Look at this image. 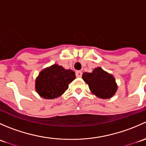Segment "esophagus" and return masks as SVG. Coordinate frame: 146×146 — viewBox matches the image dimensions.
Instances as JSON below:
<instances>
[{"label":"esophagus","mask_w":146,"mask_h":146,"mask_svg":"<svg viewBox=\"0 0 146 146\" xmlns=\"http://www.w3.org/2000/svg\"><path fill=\"white\" fill-rule=\"evenodd\" d=\"M82 71H80V70H78V71H76V77L77 78H81L82 77Z\"/></svg>","instance_id":"obj_1"}]
</instances>
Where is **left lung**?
<instances>
[{
    "label": "left lung",
    "mask_w": 146,
    "mask_h": 146,
    "mask_svg": "<svg viewBox=\"0 0 146 146\" xmlns=\"http://www.w3.org/2000/svg\"><path fill=\"white\" fill-rule=\"evenodd\" d=\"M82 78L92 93L101 99H110L117 91L118 86L114 76L100 67L95 68L92 73L85 72Z\"/></svg>",
    "instance_id": "obj_1"
}]
</instances>
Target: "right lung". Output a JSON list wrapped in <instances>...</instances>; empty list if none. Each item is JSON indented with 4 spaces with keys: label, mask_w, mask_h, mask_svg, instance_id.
Segmentation results:
<instances>
[{
    "label": "right lung",
    "mask_w": 146,
    "mask_h": 146,
    "mask_svg": "<svg viewBox=\"0 0 146 146\" xmlns=\"http://www.w3.org/2000/svg\"><path fill=\"white\" fill-rule=\"evenodd\" d=\"M75 79L73 70L54 64L39 73L35 80V90L44 99H55L66 92L69 83Z\"/></svg>",
    "instance_id": "add662e5"
}]
</instances>
